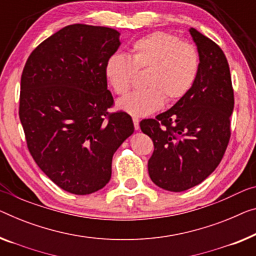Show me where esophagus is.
<instances>
[{"label": "esophagus", "instance_id": "1", "mask_svg": "<svg viewBox=\"0 0 256 256\" xmlns=\"http://www.w3.org/2000/svg\"><path fill=\"white\" fill-rule=\"evenodd\" d=\"M132 120H133V124H134V128L136 130H139V118L138 117H133L132 118Z\"/></svg>", "mask_w": 256, "mask_h": 256}]
</instances>
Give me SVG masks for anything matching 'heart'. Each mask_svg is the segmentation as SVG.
I'll return each instance as SVG.
<instances>
[{"label": "heart", "instance_id": "obj_1", "mask_svg": "<svg viewBox=\"0 0 256 256\" xmlns=\"http://www.w3.org/2000/svg\"><path fill=\"white\" fill-rule=\"evenodd\" d=\"M144 70L146 88L132 92L117 104L130 115L147 116L166 101L174 104L188 95L199 74V52L188 41L158 30L136 40L128 56L110 55L104 66L106 78L118 95L126 94L136 71Z\"/></svg>", "mask_w": 256, "mask_h": 256}]
</instances>
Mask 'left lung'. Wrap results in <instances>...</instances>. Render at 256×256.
<instances>
[{"label": "left lung", "instance_id": "obj_1", "mask_svg": "<svg viewBox=\"0 0 256 256\" xmlns=\"http://www.w3.org/2000/svg\"><path fill=\"white\" fill-rule=\"evenodd\" d=\"M190 33L200 56L196 84L172 108L140 122L141 131L154 142L148 174L170 192L204 182L222 161L231 136L234 96L226 57L199 30Z\"/></svg>", "mask_w": 256, "mask_h": 256}]
</instances>
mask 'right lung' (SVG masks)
I'll return each instance as SVG.
<instances>
[{"label":"right lung","mask_w":256,"mask_h":256,"mask_svg":"<svg viewBox=\"0 0 256 256\" xmlns=\"http://www.w3.org/2000/svg\"><path fill=\"white\" fill-rule=\"evenodd\" d=\"M120 32L68 25L30 52L22 74L19 118L34 161L55 184L85 196L104 188L112 156L134 132L131 116L110 114L104 66Z\"/></svg>","instance_id":"right-lung-1"}]
</instances>
